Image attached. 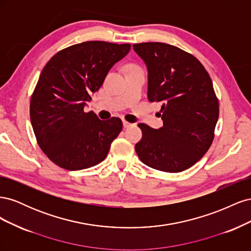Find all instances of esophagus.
Segmentation results:
<instances>
[{
  "label": "esophagus",
  "instance_id": "esophagus-1",
  "mask_svg": "<svg viewBox=\"0 0 251 251\" xmlns=\"http://www.w3.org/2000/svg\"><path fill=\"white\" fill-rule=\"evenodd\" d=\"M123 124H124V127H128L132 126V124L128 123V121H126V119H123Z\"/></svg>",
  "mask_w": 251,
  "mask_h": 251
}]
</instances>
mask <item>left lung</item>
I'll use <instances>...</instances> for the list:
<instances>
[{"label":"left lung","mask_w":251,"mask_h":251,"mask_svg":"<svg viewBox=\"0 0 251 251\" xmlns=\"http://www.w3.org/2000/svg\"><path fill=\"white\" fill-rule=\"evenodd\" d=\"M148 68V98L159 102L163 126L139 124L135 151L150 168L179 173L205 155L215 137L219 101L209 74L191 53L164 43L133 45Z\"/></svg>","instance_id":"8db88e82"}]
</instances>
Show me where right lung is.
Instances as JSON below:
<instances>
[{
  "mask_svg": "<svg viewBox=\"0 0 251 251\" xmlns=\"http://www.w3.org/2000/svg\"><path fill=\"white\" fill-rule=\"evenodd\" d=\"M130 49V44L85 42L57 52L44 67L30 101V119L40 148L59 168L79 171L107 157L123 121L100 120L83 109Z\"/></svg>",
  "mask_w": 251,
  "mask_h": 251,
  "instance_id": "1",
  "label": "right lung"
}]
</instances>
